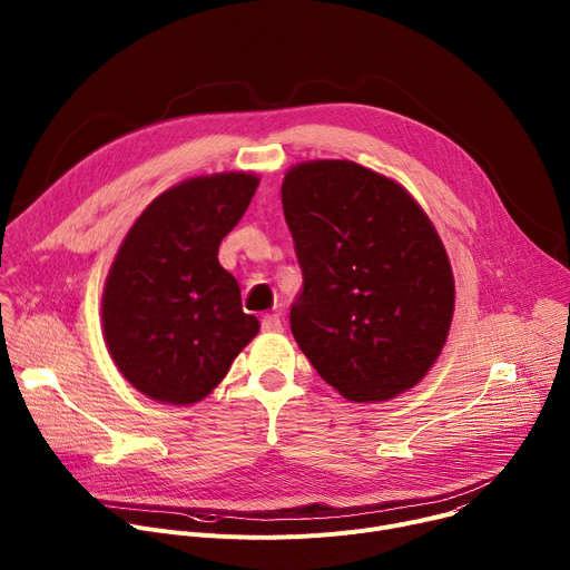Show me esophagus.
I'll return each instance as SVG.
<instances>
[{"instance_id": "34e87169", "label": "esophagus", "mask_w": 570, "mask_h": 570, "mask_svg": "<svg viewBox=\"0 0 570 570\" xmlns=\"http://www.w3.org/2000/svg\"><path fill=\"white\" fill-rule=\"evenodd\" d=\"M262 330L264 332H282L284 330V320L279 313H271V315H264L262 320Z\"/></svg>"}]
</instances>
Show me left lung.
Masks as SVG:
<instances>
[{
  "label": "left lung",
  "instance_id": "obj_1",
  "mask_svg": "<svg viewBox=\"0 0 570 570\" xmlns=\"http://www.w3.org/2000/svg\"><path fill=\"white\" fill-rule=\"evenodd\" d=\"M304 288L291 332L350 401L413 387L440 356L453 317L442 240L401 185L356 161L317 159L282 185Z\"/></svg>",
  "mask_w": 570,
  "mask_h": 570
}]
</instances>
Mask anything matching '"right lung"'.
<instances>
[{"mask_svg":"<svg viewBox=\"0 0 570 570\" xmlns=\"http://www.w3.org/2000/svg\"><path fill=\"white\" fill-rule=\"evenodd\" d=\"M259 178L218 174L157 196L135 220L104 291V334L121 374L146 396L196 403L259 332L220 240L246 214Z\"/></svg>","mask_w":570,"mask_h":570,"instance_id":"right-lung-1","label":"right lung"}]
</instances>
